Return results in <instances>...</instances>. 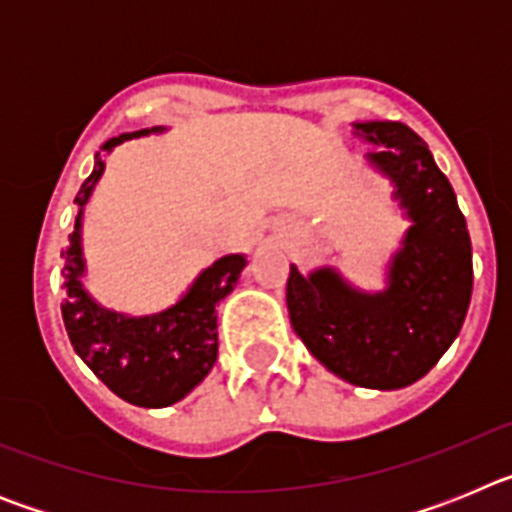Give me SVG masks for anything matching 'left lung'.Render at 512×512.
<instances>
[{"instance_id": "1", "label": "left lung", "mask_w": 512, "mask_h": 512, "mask_svg": "<svg viewBox=\"0 0 512 512\" xmlns=\"http://www.w3.org/2000/svg\"><path fill=\"white\" fill-rule=\"evenodd\" d=\"M354 133L374 143L366 161L390 179L413 225L382 292L356 289L333 266L310 274L289 266V320L328 372L356 387L400 390L431 372L459 336L472 300V241L418 133L390 120L354 122Z\"/></svg>"}]
</instances>
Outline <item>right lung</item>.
<instances>
[{
  "label": "right lung",
  "mask_w": 512,
  "mask_h": 512,
  "mask_svg": "<svg viewBox=\"0 0 512 512\" xmlns=\"http://www.w3.org/2000/svg\"><path fill=\"white\" fill-rule=\"evenodd\" d=\"M164 128L135 130L110 138L102 151L130 138L156 133ZM104 161H94V171L87 176L76 194L74 233L69 248L61 251L63 259V325L81 361L102 379L117 397L138 408H169L210 374L217 359V302L233 292L241 277L246 256L230 253L207 266L194 279L187 295L176 305L153 315H125L107 310L84 289V248H81V215L92 197Z\"/></svg>",
  "instance_id": "add662e5"
}]
</instances>
